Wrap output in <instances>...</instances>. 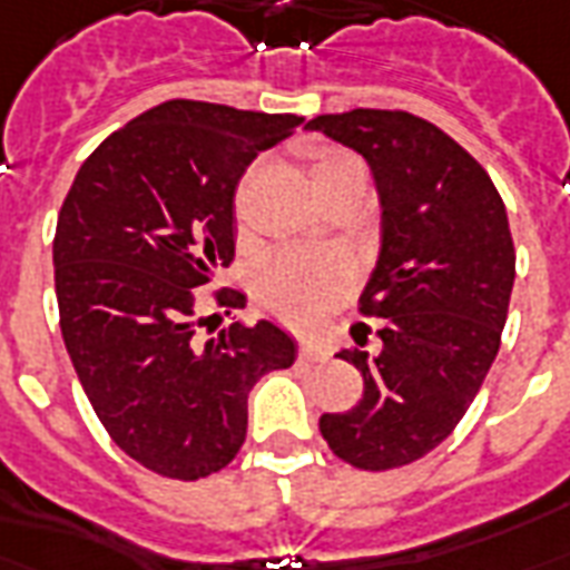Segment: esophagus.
Here are the masks:
<instances>
[{
  "label": "esophagus",
  "instance_id": "34e87169",
  "mask_svg": "<svg viewBox=\"0 0 570 570\" xmlns=\"http://www.w3.org/2000/svg\"><path fill=\"white\" fill-rule=\"evenodd\" d=\"M298 356L305 362H320V360H326L328 356V350L320 344V341L314 338H302L298 341Z\"/></svg>",
  "mask_w": 570,
  "mask_h": 570
}]
</instances>
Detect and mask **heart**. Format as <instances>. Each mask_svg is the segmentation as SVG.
<instances>
[{"mask_svg":"<svg viewBox=\"0 0 570 570\" xmlns=\"http://www.w3.org/2000/svg\"><path fill=\"white\" fill-rule=\"evenodd\" d=\"M350 175H365V168L356 156L341 147H320L311 156V184L317 196ZM350 286L353 272L341 256L281 253L259 274V302L277 320L307 326L338 305L350 293Z\"/></svg>","mask_w":570,"mask_h":570,"instance_id":"obj_1","label":"heart"}]
</instances>
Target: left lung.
<instances>
[{
    "label": "left lung",
    "instance_id": "obj_1",
    "mask_svg": "<svg viewBox=\"0 0 570 570\" xmlns=\"http://www.w3.org/2000/svg\"><path fill=\"white\" fill-rule=\"evenodd\" d=\"M320 129L368 159L383 205V247L360 298L362 399L323 414L328 450L362 471L411 465L444 441L474 402L501 347L517 250L499 189L465 147L407 111L320 114Z\"/></svg>",
    "mask_w": 570,
    "mask_h": 570
}]
</instances>
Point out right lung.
Here are the masks:
<instances>
[{"label":"right lung","mask_w":570,"mask_h":570,"mask_svg":"<svg viewBox=\"0 0 570 570\" xmlns=\"http://www.w3.org/2000/svg\"><path fill=\"white\" fill-rule=\"evenodd\" d=\"M296 114L171 99L83 159L53 235L60 328L92 411L126 456L168 480L220 471L247 435V392L289 368L281 328L232 323L199 341V286L235 259V187ZM214 307L247 305L214 289Z\"/></svg>","instance_id":"obj_1"}]
</instances>
